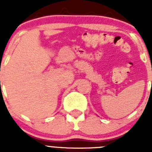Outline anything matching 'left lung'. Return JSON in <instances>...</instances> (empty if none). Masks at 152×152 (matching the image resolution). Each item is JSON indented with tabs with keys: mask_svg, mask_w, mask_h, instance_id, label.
<instances>
[{
	"mask_svg": "<svg viewBox=\"0 0 152 152\" xmlns=\"http://www.w3.org/2000/svg\"><path fill=\"white\" fill-rule=\"evenodd\" d=\"M151 82H152V81H151Z\"/></svg>",
	"mask_w": 152,
	"mask_h": 152,
	"instance_id": "8db88e82",
	"label": "left lung"
}]
</instances>
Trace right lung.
Instances as JSON below:
<instances>
[{
	"label": "right lung",
	"mask_w": 152,
	"mask_h": 152,
	"mask_svg": "<svg viewBox=\"0 0 152 152\" xmlns=\"http://www.w3.org/2000/svg\"><path fill=\"white\" fill-rule=\"evenodd\" d=\"M0 82H1V81H0Z\"/></svg>",
	"instance_id": "obj_1"
}]
</instances>
